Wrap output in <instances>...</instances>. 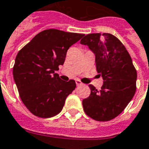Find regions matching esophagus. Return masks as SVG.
Instances as JSON below:
<instances>
[{
	"label": "esophagus",
	"instance_id": "obj_1",
	"mask_svg": "<svg viewBox=\"0 0 149 149\" xmlns=\"http://www.w3.org/2000/svg\"><path fill=\"white\" fill-rule=\"evenodd\" d=\"M76 84H77V86H80V85L82 84V83H81V81H79V80H76Z\"/></svg>",
	"mask_w": 149,
	"mask_h": 149
}]
</instances>
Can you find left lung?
I'll return each instance as SVG.
<instances>
[{"mask_svg":"<svg viewBox=\"0 0 149 149\" xmlns=\"http://www.w3.org/2000/svg\"><path fill=\"white\" fill-rule=\"evenodd\" d=\"M81 44L96 56L97 71L104 83L100 90L93 84L89 97L82 100L84 112L98 121H109L120 114L136 89V70L125 45L110 33L83 35Z\"/></svg>","mask_w":149,"mask_h":149,"instance_id":"1","label":"left lung"}]
</instances>
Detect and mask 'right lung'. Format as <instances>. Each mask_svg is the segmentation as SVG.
Returning <instances> with one entry per match:
<instances>
[{"mask_svg":"<svg viewBox=\"0 0 149 149\" xmlns=\"http://www.w3.org/2000/svg\"><path fill=\"white\" fill-rule=\"evenodd\" d=\"M82 37L83 34L46 29L18 52L13 78L22 102L33 115L49 118L62 110L76 82L62 81L55 71L64 64L69 47Z\"/></svg>","mask_w":149,"mask_h":149,"instance_id":"right-lung-1","label":"right lung"}]
</instances>
